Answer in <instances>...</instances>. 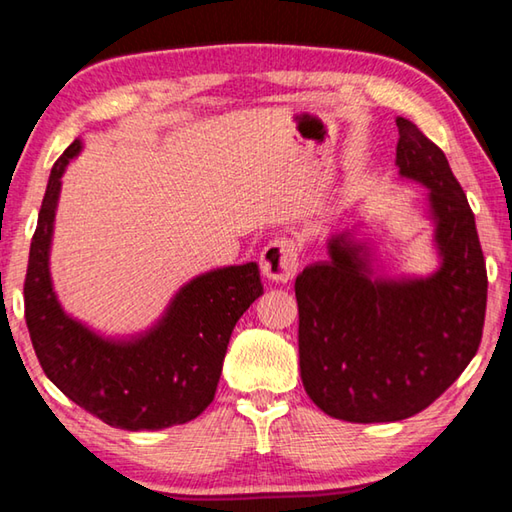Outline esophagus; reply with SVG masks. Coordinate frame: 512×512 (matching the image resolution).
Returning <instances> with one entry per match:
<instances>
[{
  "label": "esophagus",
  "instance_id": "obj_1",
  "mask_svg": "<svg viewBox=\"0 0 512 512\" xmlns=\"http://www.w3.org/2000/svg\"><path fill=\"white\" fill-rule=\"evenodd\" d=\"M259 266L268 280L289 282L298 271V246L293 239L277 237L259 255Z\"/></svg>",
  "mask_w": 512,
  "mask_h": 512
}]
</instances>
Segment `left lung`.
<instances>
[{
	"instance_id": "8db88e82",
	"label": "left lung",
	"mask_w": 512,
	"mask_h": 512,
	"mask_svg": "<svg viewBox=\"0 0 512 512\" xmlns=\"http://www.w3.org/2000/svg\"><path fill=\"white\" fill-rule=\"evenodd\" d=\"M395 164L429 189L443 264L429 277L384 280L352 232L332 235L327 259L296 277L305 391L345 422H397L436 402L479 350L488 273L474 212L445 153L397 117Z\"/></svg>"
}]
</instances>
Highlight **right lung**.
Listing matches in <instances>:
<instances>
[{"label":"right lung","mask_w":512,"mask_h":512,"mask_svg":"<svg viewBox=\"0 0 512 512\" xmlns=\"http://www.w3.org/2000/svg\"><path fill=\"white\" fill-rule=\"evenodd\" d=\"M74 140L54 162L24 277V318L45 375L94 418L110 427L144 431L185 424L214 400L230 334L262 296L255 262L194 277L171 300L167 314L131 341H108L69 318L49 275L56 205Z\"/></svg>","instance_id":"obj_1"}]
</instances>
